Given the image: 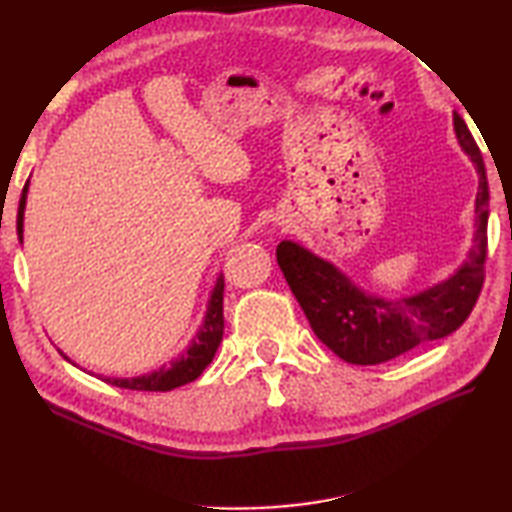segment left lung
<instances>
[{
	"instance_id": "1",
	"label": "left lung",
	"mask_w": 512,
	"mask_h": 512,
	"mask_svg": "<svg viewBox=\"0 0 512 512\" xmlns=\"http://www.w3.org/2000/svg\"><path fill=\"white\" fill-rule=\"evenodd\" d=\"M458 144L479 173L474 244L465 262L447 280L413 296L381 298L361 291L332 262L296 241L277 246V264L287 277L311 329L336 357L357 366L391 361L429 341L445 339L472 314L483 287L488 255L490 192L479 146L461 115H454Z\"/></svg>"
}]
</instances>
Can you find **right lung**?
Listing matches in <instances>:
<instances>
[{"label": "right lung", "mask_w": 512, "mask_h": 512, "mask_svg": "<svg viewBox=\"0 0 512 512\" xmlns=\"http://www.w3.org/2000/svg\"><path fill=\"white\" fill-rule=\"evenodd\" d=\"M27 192L29 183L22 189L20 207H17V237L22 241L24 232V207H27ZM223 275L216 277V284L207 300V309L203 316V323L198 327L192 343L187 345L183 354H178L176 359L169 361L167 366H162L153 372H146L140 377H101L112 386L128 388V391H173V388L185 386L189 381L201 377V372L210 366L214 359L219 343L223 339ZM69 361V357H65Z\"/></svg>", "instance_id": "obj_1"}]
</instances>
